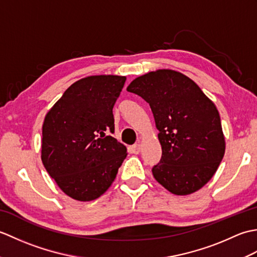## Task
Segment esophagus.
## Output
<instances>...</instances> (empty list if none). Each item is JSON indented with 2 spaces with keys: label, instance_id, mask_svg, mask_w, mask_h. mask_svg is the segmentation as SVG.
<instances>
[{
  "label": "esophagus",
  "instance_id": "1",
  "mask_svg": "<svg viewBox=\"0 0 257 257\" xmlns=\"http://www.w3.org/2000/svg\"><path fill=\"white\" fill-rule=\"evenodd\" d=\"M132 150H133L134 154L138 155L139 152H140V145H139V144H137V145H134V146L132 147Z\"/></svg>",
  "mask_w": 257,
  "mask_h": 257
}]
</instances>
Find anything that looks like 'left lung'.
<instances>
[{"label": "left lung", "instance_id": "obj_1", "mask_svg": "<svg viewBox=\"0 0 257 257\" xmlns=\"http://www.w3.org/2000/svg\"><path fill=\"white\" fill-rule=\"evenodd\" d=\"M127 90L149 103L159 130L162 156L152 168L168 191L187 195L214 176L225 152L220 114L214 103L187 76L171 69L150 72Z\"/></svg>", "mask_w": 257, "mask_h": 257}]
</instances>
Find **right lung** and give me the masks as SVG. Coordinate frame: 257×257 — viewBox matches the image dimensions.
I'll return each instance as SVG.
<instances>
[{"instance_id": "right-lung-1", "label": "right lung", "mask_w": 257, "mask_h": 257, "mask_svg": "<svg viewBox=\"0 0 257 257\" xmlns=\"http://www.w3.org/2000/svg\"><path fill=\"white\" fill-rule=\"evenodd\" d=\"M124 76L99 75L77 80L47 112L42 161L65 194L78 201L99 198L110 187L125 147L111 137L112 108Z\"/></svg>"}]
</instances>
